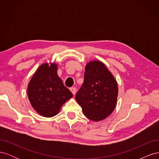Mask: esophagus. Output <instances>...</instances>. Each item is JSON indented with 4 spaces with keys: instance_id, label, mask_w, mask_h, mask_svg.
<instances>
[{
    "instance_id": "1",
    "label": "esophagus",
    "mask_w": 159,
    "mask_h": 159,
    "mask_svg": "<svg viewBox=\"0 0 159 159\" xmlns=\"http://www.w3.org/2000/svg\"><path fill=\"white\" fill-rule=\"evenodd\" d=\"M70 91L72 92V93H73L74 95H75V93H76V88L75 87H71L70 88Z\"/></svg>"
}]
</instances>
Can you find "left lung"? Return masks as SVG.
<instances>
[{
	"label": "left lung",
	"mask_w": 159,
	"mask_h": 159,
	"mask_svg": "<svg viewBox=\"0 0 159 159\" xmlns=\"http://www.w3.org/2000/svg\"><path fill=\"white\" fill-rule=\"evenodd\" d=\"M117 95V81L102 62L88 63L84 84L75 95L85 116L94 121L105 119L114 110Z\"/></svg>",
	"instance_id": "8db88e82"
}]
</instances>
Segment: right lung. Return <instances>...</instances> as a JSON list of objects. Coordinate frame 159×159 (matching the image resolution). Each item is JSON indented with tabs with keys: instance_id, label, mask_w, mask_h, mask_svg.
<instances>
[{
	"instance_id": "obj_1",
	"label": "right lung",
	"mask_w": 159,
	"mask_h": 159,
	"mask_svg": "<svg viewBox=\"0 0 159 159\" xmlns=\"http://www.w3.org/2000/svg\"><path fill=\"white\" fill-rule=\"evenodd\" d=\"M28 96L32 107L40 115L51 117L58 113L62 105L73 97L57 74V65H41L28 86Z\"/></svg>"
}]
</instances>
